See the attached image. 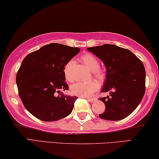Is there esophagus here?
Masks as SVG:
<instances>
[{"label": "esophagus", "instance_id": "1", "mask_svg": "<svg viewBox=\"0 0 159 159\" xmlns=\"http://www.w3.org/2000/svg\"><path fill=\"white\" fill-rule=\"evenodd\" d=\"M87 101L89 102H91V103H92V102H95L96 101V98H89Z\"/></svg>", "mask_w": 159, "mask_h": 159}]
</instances>
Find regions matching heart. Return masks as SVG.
<instances>
[{"mask_svg": "<svg viewBox=\"0 0 159 159\" xmlns=\"http://www.w3.org/2000/svg\"><path fill=\"white\" fill-rule=\"evenodd\" d=\"M81 60L84 63L86 67L91 72H93L94 77L99 80H104L105 75L103 71L99 70L100 63L98 60L93 55L87 54L83 56ZM75 62L73 61H70L66 64L64 68V74L66 78L68 81H72V77L71 75V70L73 67ZM98 89V84L95 82H91L88 83L77 82L75 83L71 87V92L75 95L89 98L93 95V93Z\"/></svg>", "mask_w": 159, "mask_h": 159, "instance_id": "obj_1", "label": "heart"}]
</instances>
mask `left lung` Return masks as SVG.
I'll list each match as a JSON object with an SVG mask.
<instances>
[{"label":"left lung","mask_w":159,"mask_h":159,"mask_svg":"<svg viewBox=\"0 0 159 159\" xmlns=\"http://www.w3.org/2000/svg\"><path fill=\"white\" fill-rule=\"evenodd\" d=\"M99 58L106 68L101 92H109L100 98L105 105L100 118L119 121L127 117L140 103L145 92V69L142 61L129 49L115 44L87 48Z\"/></svg>","instance_id":"8db88e82"}]
</instances>
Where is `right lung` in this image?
<instances>
[{
    "label": "right lung",
    "mask_w": 159,
    "mask_h": 159,
    "mask_svg": "<svg viewBox=\"0 0 159 159\" xmlns=\"http://www.w3.org/2000/svg\"><path fill=\"white\" fill-rule=\"evenodd\" d=\"M80 51L77 47L51 43L24 58L16 82L25 108L35 117L54 121L71 113L77 97L65 95L60 90L68 89L64 68Z\"/></svg>",
    "instance_id": "1"
}]
</instances>
